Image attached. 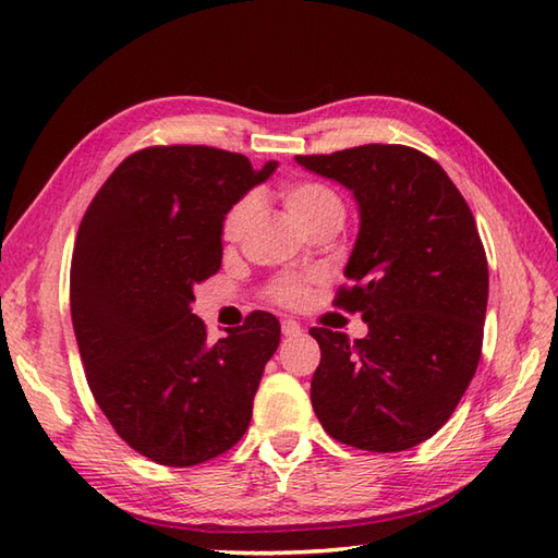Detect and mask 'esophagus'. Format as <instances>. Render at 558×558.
I'll list each match as a JSON object with an SVG mask.
<instances>
[{"instance_id":"34e87169","label":"esophagus","mask_w":558,"mask_h":558,"mask_svg":"<svg viewBox=\"0 0 558 558\" xmlns=\"http://www.w3.org/2000/svg\"><path fill=\"white\" fill-rule=\"evenodd\" d=\"M282 336L286 338H298V336H302V326L298 324V322H292V318H286V322H282Z\"/></svg>"}]
</instances>
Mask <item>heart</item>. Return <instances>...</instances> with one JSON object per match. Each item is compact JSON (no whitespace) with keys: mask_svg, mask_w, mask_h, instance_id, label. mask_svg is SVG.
<instances>
[{"mask_svg":"<svg viewBox=\"0 0 558 558\" xmlns=\"http://www.w3.org/2000/svg\"><path fill=\"white\" fill-rule=\"evenodd\" d=\"M280 196L282 204L288 206L290 216L298 220L304 230H312L316 225L328 220H342V216H345V208H342V201L338 198V194L322 182H290L282 186ZM254 213L256 204L252 196H242L240 201H234L222 218V240L228 244H240L244 240L248 225H252ZM312 280L314 276H282L272 282L268 294L270 300L278 304L300 306L306 300V294H310Z\"/></svg>","mask_w":558,"mask_h":558,"instance_id":"obj_1","label":"heart"}]
</instances>
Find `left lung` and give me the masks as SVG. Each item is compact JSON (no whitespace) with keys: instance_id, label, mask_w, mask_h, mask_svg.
Instances as JSON below:
<instances>
[{"instance_id":"1","label":"left lung","mask_w":558,"mask_h":558,"mask_svg":"<svg viewBox=\"0 0 558 558\" xmlns=\"http://www.w3.org/2000/svg\"><path fill=\"white\" fill-rule=\"evenodd\" d=\"M294 158L357 198L350 286L333 304L369 326L354 342L310 330L322 348L314 412L340 444L408 450L441 429L477 372L489 268L475 218L441 165L410 146Z\"/></svg>"}]
</instances>
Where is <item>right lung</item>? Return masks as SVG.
Here are the masks:
<instances>
[{"instance_id": "obj_1", "label": "right lung", "mask_w": 558, "mask_h": 558, "mask_svg": "<svg viewBox=\"0 0 558 558\" xmlns=\"http://www.w3.org/2000/svg\"><path fill=\"white\" fill-rule=\"evenodd\" d=\"M242 153L150 146L120 162L78 225L69 302L86 381L136 453L192 468L230 450L252 422L280 342L268 312L218 342L192 314L222 264V218L272 174Z\"/></svg>"}]
</instances>
